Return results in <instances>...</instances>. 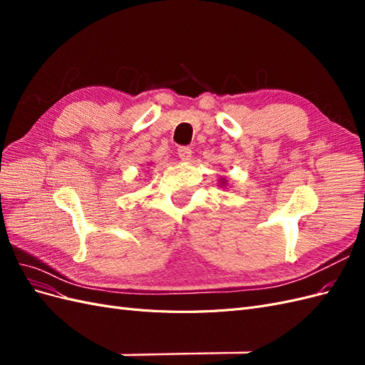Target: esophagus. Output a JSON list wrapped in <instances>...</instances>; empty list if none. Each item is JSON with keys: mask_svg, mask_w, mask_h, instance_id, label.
Returning <instances> with one entry per match:
<instances>
[{"mask_svg": "<svg viewBox=\"0 0 365 365\" xmlns=\"http://www.w3.org/2000/svg\"><path fill=\"white\" fill-rule=\"evenodd\" d=\"M178 155H180V158L182 160V161H190V158H192V149L190 148H187V146H181L180 149H178Z\"/></svg>", "mask_w": 365, "mask_h": 365, "instance_id": "34e87169", "label": "esophagus"}]
</instances>
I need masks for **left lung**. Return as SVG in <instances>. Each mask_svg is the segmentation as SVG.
<instances>
[{
    "instance_id": "left-lung-1",
    "label": "left lung",
    "mask_w": 365,
    "mask_h": 365,
    "mask_svg": "<svg viewBox=\"0 0 365 365\" xmlns=\"http://www.w3.org/2000/svg\"><path fill=\"white\" fill-rule=\"evenodd\" d=\"M224 184H227V181L224 178H220V185H224Z\"/></svg>"
}]
</instances>
